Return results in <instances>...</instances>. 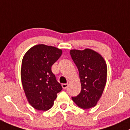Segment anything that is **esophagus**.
<instances>
[{"label":"esophagus","mask_w":130,"mask_h":130,"mask_svg":"<svg viewBox=\"0 0 130 130\" xmlns=\"http://www.w3.org/2000/svg\"><path fill=\"white\" fill-rule=\"evenodd\" d=\"M61 86H62V88H63V89H66V88H67V87L69 86V84H62Z\"/></svg>","instance_id":"esophagus-1"}]
</instances>
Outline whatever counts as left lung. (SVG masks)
Instances as JSON below:
<instances>
[{"label":"left lung","mask_w":130,"mask_h":130,"mask_svg":"<svg viewBox=\"0 0 130 130\" xmlns=\"http://www.w3.org/2000/svg\"><path fill=\"white\" fill-rule=\"evenodd\" d=\"M70 55L79 73L81 91L73 101L80 108L88 109L97 104L107 82V67L100 53L91 49L71 50Z\"/></svg>","instance_id":"left-lung-1"}]
</instances>
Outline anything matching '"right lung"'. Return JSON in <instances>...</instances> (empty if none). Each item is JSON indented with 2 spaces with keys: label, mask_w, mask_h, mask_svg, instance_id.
<instances>
[{
  "label": "right lung",
  "mask_w": 130,
  "mask_h": 130,
  "mask_svg": "<svg viewBox=\"0 0 130 130\" xmlns=\"http://www.w3.org/2000/svg\"><path fill=\"white\" fill-rule=\"evenodd\" d=\"M61 54V49L37 44L29 49L23 58V88L28 103L37 110L46 111L51 109L57 93L62 89L51 71V67Z\"/></svg>",
  "instance_id": "add662e5"
}]
</instances>
